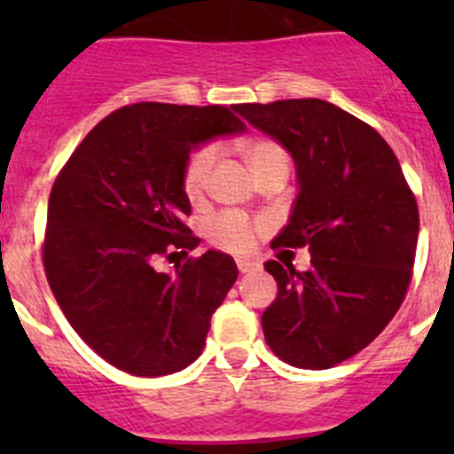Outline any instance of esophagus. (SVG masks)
<instances>
[{
  "label": "esophagus",
  "instance_id": "34e87169",
  "mask_svg": "<svg viewBox=\"0 0 454 454\" xmlns=\"http://www.w3.org/2000/svg\"><path fill=\"white\" fill-rule=\"evenodd\" d=\"M239 270L240 272H254V270H259V263L254 262V259H239Z\"/></svg>",
  "mask_w": 454,
  "mask_h": 454
}]
</instances>
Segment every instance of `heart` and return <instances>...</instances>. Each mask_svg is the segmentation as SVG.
<instances>
[{
  "mask_svg": "<svg viewBox=\"0 0 454 454\" xmlns=\"http://www.w3.org/2000/svg\"><path fill=\"white\" fill-rule=\"evenodd\" d=\"M214 145H202L188 154L186 166H184L182 184L184 192H186L191 200H198L204 192V188H207L208 170L214 166ZM246 159L254 175L256 172H262L263 168L272 166V163H286V154H284L282 147L277 145V143H272V140L263 138L252 140L250 145L246 147ZM262 230L263 223H259V220H250L246 214H239V211H227V214H220L215 215V218L208 220L207 239L211 240L215 247L243 254V252L252 250L256 234Z\"/></svg>",
  "mask_w": 454,
  "mask_h": 454,
  "instance_id": "obj_1",
  "label": "heart"
}]
</instances>
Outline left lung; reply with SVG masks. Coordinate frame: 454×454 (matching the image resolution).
<instances>
[{"instance_id": "8db88e82", "label": "left lung", "mask_w": 454, "mask_h": 454, "mask_svg": "<svg viewBox=\"0 0 454 454\" xmlns=\"http://www.w3.org/2000/svg\"><path fill=\"white\" fill-rule=\"evenodd\" d=\"M239 115L291 154L298 195L272 247H309L311 268L279 262L263 311L266 343L295 368L325 371L371 343L407 293L419 207L387 140L323 99L240 104Z\"/></svg>"}]
</instances>
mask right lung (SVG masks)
I'll return each instance as SVG.
<instances>
[{
	"mask_svg": "<svg viewBox=\"0 0 454 454\" xmlns=\"http://www.w3.org/2000/svg\"><path fill=\"white\" fill-rule=\"evenodd\" d=\"M243 131L224 106L131 104L92 127L56 177L47 282L74 332L120 371L161 377L202 355L211 316L239 277L234 259L207 250L172 272L154 262L200 246L184 224L188 154Z\"/></svg>",
	"mask_w": 454,
	"mask_h": 454,
	"instance_id": "right-lung-1",
	"label": "right lung"
}]
</instances>
